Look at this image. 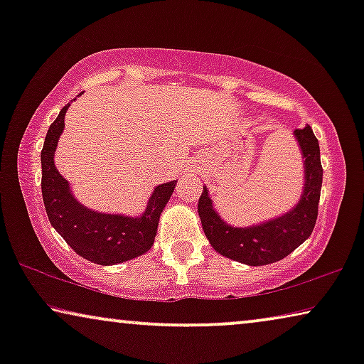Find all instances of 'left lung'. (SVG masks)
I'll list each match as a JSON object with an SVG mask.
<instances>
[{"label":"left lung","mask_w":364,"mask_h":364,"mask_svg":"<svg viewBox=\"0 0 364 364\" xmlns=\"http://www.w3.org/2000/svg\"><path fill=\"white\" fill-rule=\"evenodd\" d=\"M293 137L301 152L303 187L298 202L282 215L235 227L218 215L208 188L203 186L197 207L198 217L203 233L220 255L252 267L268 265L290 255L311 235L323 182L320 144L310 126L293 131Z\"/></svg>","instance_id":"1"}]
</instances>
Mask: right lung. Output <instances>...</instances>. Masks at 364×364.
<instances>
[{
	"label": "right lung",
	"mask_w": 364,
	"mask_h": 364,
	"mask_svg": "<svg viewBox=\"0 0 364 364\" xmlns=\"http://www.w3.org/2000/svg\"><path fill=\"white\" fill-rule=\"evenodd\" d=\"M71 102L59 111L56 121L49 126L41 151V191L49 222L77 255L97 265H117L141 257L154 245L159 218L171 200L177 181L154 188L146 208L136 217L97 212L82 205L74 197L69 182L54 166V152Z\"/></svg>",
	"instance_id": "right-lung-1"
}]
</instances>
